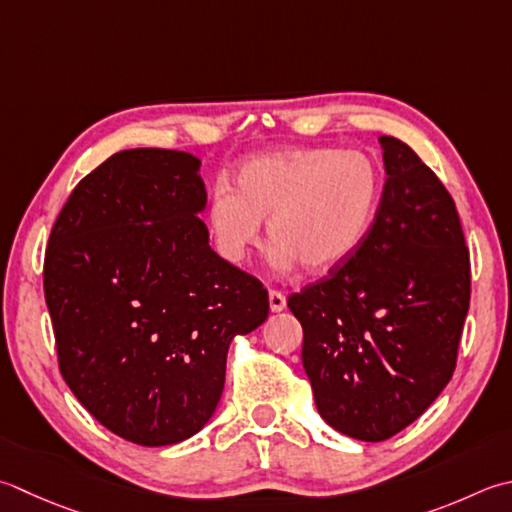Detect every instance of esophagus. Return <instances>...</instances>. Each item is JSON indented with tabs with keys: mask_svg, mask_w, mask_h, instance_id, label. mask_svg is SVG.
<instances>
[{
	"mask_svg": "<svg viewBox=\"0 0 512 512\" xmlns=\"http://www.w3.org/2000/svg\"><path fill=\"white\" fill-rule=\"evenodd\" d=\"M268 304H270V310H273V313H279V310L286 308V295L282 293V290L270 288L268 290Z\"/></svg>",
	"mask_w": 512,
	"mask_h": 512,
	"instance_id": "esophagus-1",
	"label": "esophagus"
}]
</instances>
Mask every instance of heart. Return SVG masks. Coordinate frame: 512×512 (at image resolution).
I'll return each instance as SVG.
<instances>
[{
  "label": "heart",
  "mask_w": 512,
  "mask_h": 512,
  "mask_svg": "<svg viewBox=\"0 0 512 512\" xmlns=\"http://www.w3.org/2000/svg\"><path fill=\"white\" fill-rule=\"evenodd\" d=\"M379 170L362 150L286 148L246 159L233 188L217 184L206 219L217 250L242 264L259 244L262 219L279 266L328 273L357 253L379 206Z\"/></svg>",
  "instance_id": "b5f03b06"
}]
</instances>
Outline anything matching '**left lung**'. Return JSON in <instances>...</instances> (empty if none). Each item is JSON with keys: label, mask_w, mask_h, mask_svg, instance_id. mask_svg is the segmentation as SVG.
I'll return each instance as SVG.
<instances>
[{"label": "left lung", "mask_w": 512, "mask_h": 512, "mask_svg": "<svg viewBox=\"0 0 512 512\" xmlns=\"http://www.w3.org/2000/svg\"><path fill=\"white\" fill-rule=\"evenodd\" d=\"M386 184L357 253L288 297L326 424L362 442L397 435L453 377L470 255L453 197L402 139L382 135Z\"/></svg>", "instance_id": "8db88e82"}]
</instances>
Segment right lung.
Listing matches in <instances>:
<instances>
[{"label": "right lung", "mask_w": 512, "mask_h": 512, "mask_svg": "<svg viewBox=\"0 0 512 512\" xmlns=\"http://www.w3.org/2000/svg\"><path fill=\"white\" fill-rule=\"evenodd\" d=\"M204 206L197 157L122 150L75 186L48 237L59 373L99 424L139 446L202 430L230 339L268 317L264 284L208 246Z\"/></svg>", "instance_id": "add662e5"}]
</instances>
